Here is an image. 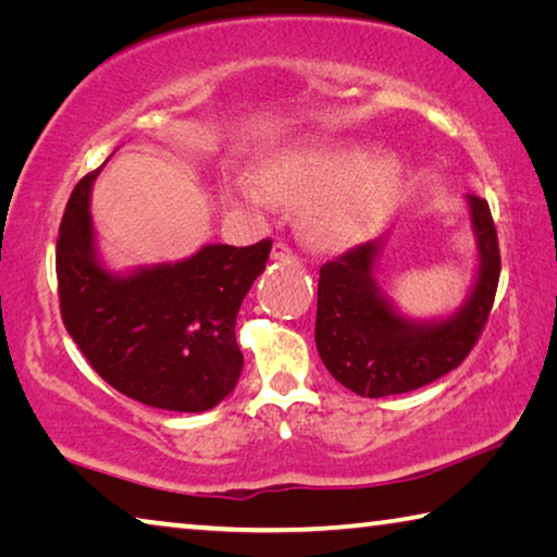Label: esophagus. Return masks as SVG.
<instances>
[{
  "mask_svg": "<svg viewBox=\"0 0 557 557\" xmlns=\"http://www.w3.org/2000/svg\"><path fill=\"white\" fill-rule=\"evenodd\" d=\"M272 260L277 262H295V252H292V248L287 243H275L272 245Z\"/></svg>",
  "mask_w": 557,
  "mask_h": 557,
  "instance_id": "obj_1",
  "label": "esophagus"
}]
</instances>
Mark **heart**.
<instances>
[{"mask_svg":"<svg viewBox=\"0 0 557 557\" xmlns=\"http://www.w3.org/2000/svg\"><path fill=\"white\" fill-rule=\"evenodd\" d=\"M400 162L388 152H358L351 145L317 143L262 159L260 176L233 178L243 199L305 203V225L322 245H344L371 228L400 186Z\"/></svg>","mask_w":557,"mask_h":557,"instance_id":"heart-1","label":"heart"}]
</instances>
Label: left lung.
<instances>
[{"label": "left lung", "instance_id": "obj_1", "mask_svg": "<svg viewBox=\"0 0 557 557\" xmlns=\"http://www.w3.org/2000/svg\"><path fill=\"white\" fill-rule=\"evenodd\" d=\"M476 240V275L447 317H405L375 277L385 235L329 260L319 270L314 342L326 371L363 398L410 393L465 361L492 312L502 258L492 211L467 194Z\"/></svg>", "mask_w": 557, "mask_h": 557}]
</instances>
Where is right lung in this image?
I'll return each instance as SVG.
<instances>
[{"label":"right lung","instance_id":"obj_1","mask_svg":"<svg viewBox=\"0 0 557 557\" xmlns=\"http://www.w3.org/2000/svg\"><path fill=\"white\" fill-rule=\"evenodd\" d=\"M100 169L73 188L55 243L63 324L100 379L127 398L159 410H211L240 379L235 317L272 243H211L176 262L110 270L90 213Z\"/></svg>","mask_w":557,"mask_h":557}]
</instances>
